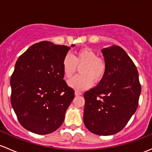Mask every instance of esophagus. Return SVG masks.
<instances>
[{
	"instance_id": "obj_1",
	"label": "esophagus",
	"mask_w": 152,
	"mask_h": 152,
	"mask_svg": "<svg viewBox=\"0 0 152 152\" xmlns=\"http://www.w3.org/2000/svg\"><path fill=\"white\" fill-rule=\"evenodd\" d=\"M82 95V93H81V92H79V91L77 90L75 91V95H76V96H79V95Z\"/></svg>"
}]
</instances>
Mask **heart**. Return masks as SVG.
<instances>
[{"label": "heart", "instance_id": "obj_1", "mask_svg": "<svg viewBox=\"0 0 152 152\" xmlns=\"http://www.w3.org/2000/svg\"><path fill=\"white\" fill-rule=\"evenodd\" d=\"M64 76L69 79L80 68L81 74L77 75L68 81L69 87L76 90H84L89 88L92 83L97 84L103 80L105 76V63L99 58L97 53L90 48H82L75 52L73 55H67L63 63Z\"/></svg>", "mask_w": 152, "mask_h": 152}]
</instances>
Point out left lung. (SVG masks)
I'll list each match as a JSON object with an SVG mask.
<instances>
[{
    "label": "left lung",
    "mask_w": 152,
    "mask_h": 152,
    "mask_svg": "<svg viewBox=\"0 0 152 152\" xmlns=\"http://www.w3.org/2000/svg\"><path fill=\"white\" fill-rule=\"evenodd\" d=\"M101 52L106 70L98 85L84 93V122L92 133L111 135L135 114L141 87L136 66L122 48L113 45Z\"/></svg>",
    "instance_id": "obj_1"
}]
</instances>
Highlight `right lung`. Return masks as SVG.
Instances as JSON below:
<instances>
[{"instance_id":"add662e5","label":"right lung","mask_w":152,"mask_h":152,"mask_svg":"<svg viewBox=\"0 0 152 152\" xmlns=\"http://www.w3.org/2000/svg\"><path fill=\"white\" fill-rule=\"evenodd\" d=\"M70 49L41 41L28 48L17 60L10 79L11 103L26 130L46 135L63 124L74 98V90L63 80L62 65Z\"/></svg>"}]
</instances>
